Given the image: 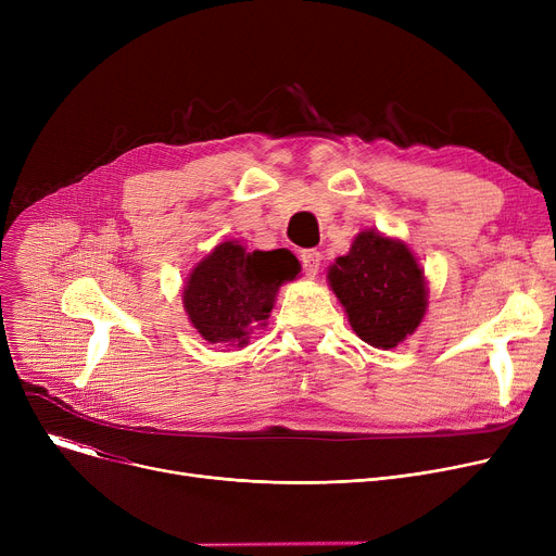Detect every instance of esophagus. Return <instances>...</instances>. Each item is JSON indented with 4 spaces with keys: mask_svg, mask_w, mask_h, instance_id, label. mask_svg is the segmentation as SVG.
Wrapping results in <instances>:
<instances>
[{
    "mask_svg": "<svg viewBox=\"0 0 556 556\" xmlns=\"http://www.w3.org/2000/svg\"><path fill=\"white\" fill-rule=\"evenodd\" d=\"M300 261H302V266H304V273L308 277H315L317 270H319V261H323V254H319L317 250H302L300 252Z\"/></svg>",
    "mask_w": 556,
    "mask_h": 556,
    "instance_id": "esophagus-1",
    "label": "esophagus"
}]
</instances>
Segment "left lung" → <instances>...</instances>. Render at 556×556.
<instances>
[{"label":"left lung","instance_id":"1","mask_svg":"<svg viewBox=\"0 0 556 556\" xmlns=\"http://www.w3.org/2000/svg\"><path fill=\"white\" fill-rule=\"evenodd\" d=\"M349 325L371 346L392 349L415 333L426 313V283L417 258L401 241L361 231L346 256L329 268Z\"/></svg>","mask_w":556,"mask_h":556}]
</instances>
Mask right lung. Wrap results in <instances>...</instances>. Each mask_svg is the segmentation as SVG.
<instances>
[{"instance_id": "obj_1", "label": "right lung", "mask_w": 556, "mask_h": 556, "mask_svg": "<svg viewBox=\"0 0 556 556\" xmlns=\"http://www.w3.org/2000/svg\"><path fill=\"white\" fill-rule=\"evenodd\" d=\"M298 275L300 261L283 248L248 252L227 241L191 273L185 308L204 340L243 346L250 329L268 319L279 286Z\"/></svg>"}]
</instances>
